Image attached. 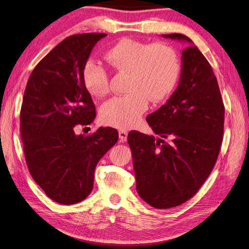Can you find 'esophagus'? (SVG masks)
<instances>
[{"label":"esophagus","instance_id":"esophagus-1","mask_svg":"<svg viewBox=\"0 0 249 249\" xmlns=\"http://www.w3.org/2000/svg\"><path fill=\"white\" fill-rule=\"evenodd\" d=\"M119 139L121 142H125L128 139V132L125 130H119Z\"/></svg>","mask_w":249,"mask_h":249}]
</instances>
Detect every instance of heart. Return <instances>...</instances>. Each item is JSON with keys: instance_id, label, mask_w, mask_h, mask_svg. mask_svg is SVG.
<instances>
[{"instance_id": "obj_1", "label": "heart", "mask_w": 249, "mask_h": 249, "mask_svg": "<svg viewBox=\"0 0 249 249\" xmlns=\"http://www.w3.org/2000/svg\"><path fill=\"white\" fill-rule=\"evenodd\" d=\"M106 59L116 71L129 74L125 87L129 95L112 98L100 109L101 122L109 127L130 129L139 124L148 109V100L165 99L180 75L178 53L168 44L124 38L109 48ZM83 79L92 96L101 98L109 92V75L100 65L88 62Z\"/></svg>"}]
</instances>
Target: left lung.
<instances>
[{"label":"left lung","mask_w":249,"mask_h":249,"mask_svg":"<svg viewBox=\"0 0 249 249\" xmlns=\"http://www.w3.org/2000/svg\"><path fill=\"white\" fill-rule=\"evenodd\" d=\"M165 38L184 42L181 76L169 100L146 117L158 138L130 131L137 192L156 209H171L190 199L217 160L224 132L223 99L210 63L182 34Z\"/></svg>","instance_id":"1"}]
</instances>
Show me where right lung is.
I'll return each mask as SVG.
<instances>
[{"mask_svg": "<svg viewBox=\"0 0 249 249\" xmlns=\"http://www.w3.org/2000/svg\"><path fill=\"white\" fill-rule=\"evenodd\" d=\"M105 36L86 33L65 38L34 68L24 91L21 137L27 168L59 204H76L90 194L98 162L119 137L110 127L87 137L75 133L77 125L90 124L96 118L83 71Z\"/></svg>", "mask_w": 249, "mask_h": 249, "instance_id": "1", "label": "right lung"}]
</instances>
